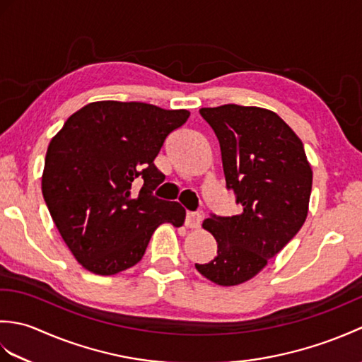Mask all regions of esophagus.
Instances as JSON below:
<instances>
[{
  "label": "esophagus",
  "instance_id": "1",
  "mask_svg": "<svg viewBox=\"0 0 362 362\" xmlns=\"http://www.w3.org/2000/svg\"><path fill=\"white\" fill-rule=\"evenodd\" d=\"M202 224V216L199 213H193V211H188L187 213V218H185V226L188 228H199Z\"/></svg>",
  "mask_w": 362,
  "mask_h": 362
}]
</instances>
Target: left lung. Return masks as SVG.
I'll return each instance as SVG.
<instances>
[{
    "label": "left lung",
    "mask_w": 362,
    "mask_h": 362,
    "mask_svg": "<svg viewBox=\"0 0 362 362\" xmlns=\"http://www.w3.org/2000/svg\"><path fill=\"white\" fill-rule=\"evenodd\" d=\"M199 112L218 136L227 188L243 211L202 222L218 255L196 269L219 286H236L263 271L302 228L313 169L302 140L275 112L236 104Z\"/></svg>",
    "instance_id": "8db88e82"
}]
</instances>
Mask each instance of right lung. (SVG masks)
I'll return each mask as SVG.
<instances>
[{"label":"right lung","instance_id":"right-lung-1","mask_svg":"<svg viewBox=\"0 0 362 362\" xmlns=\"http://www.w3.org/2000/svg\"><path fill=\"white\" fill-rule=\"evenodd\" d=\"M189 118L144 103H90L66 119L46 151L42 193L78 263L96 275L135 266L156 228L182 227L179 202L152 196L165 175L153 160ZM142 188L134 193L133 183Z\"/></svg>","mask_w":362,"mask_h":362}]
</instances>
